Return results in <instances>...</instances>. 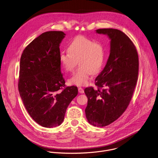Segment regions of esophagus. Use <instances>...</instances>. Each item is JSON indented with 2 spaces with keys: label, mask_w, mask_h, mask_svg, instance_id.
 Segmentation results:
<instances>
[{
  "label": "esophagus",
  "mask_w": 158,
  "mask_h": 158,
  "mask_svg": "<svg viewBox=\"0 0 158 158\" xmlns=\"http://www.w3.org/2000/svg\"><path fill=\"white\" fill-rule=\"evenodd\" d=\"M78 90H79V92L80 94H83L84 92V89L82 87H79L78 88Z\"/></svg>",
  "instance_id": "obj_1"
}]
</instances>
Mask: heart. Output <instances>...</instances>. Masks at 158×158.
I'll list each match as a JSON object with an SVG mask.
<instances>
[{"label": "heart", "mask_w": 158, "mask_h": 158, "mask_svg": "<svg viewBox=\"0 0 158 158\" xmlns=\"http://www.w3.org/2000/svg\"><path fill=\"white\" fill-rule=\"evenodd\" d=\"M68 52H61L59 59L64 69L72 71L77 63L81 68L69 79L70 84L84 86L89 83L90 76L98 73L106 63V51L102 43L83 35L75 37L69 43Z\"/></svg>", "instance_id": "1"}]
</instances>
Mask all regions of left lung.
<instances>
[{
	"label": "left lung",
	"instance_id": "1",
	"mask_svg": "<svg viewBox=\"0 0 158 158\" xmlns=\"http://www.w3.org/2000/svg\"><path fill=\"white\" fill-rule=\"evenodd\" d=\"M96 33L110 39V55L95 80L98 89L84 90L88 99L85 112L90 124L103 127L117 120L128 106L138 80L139 60L135 46L122 31L102 28Z\"/></svg>",
	"mask_w": 158,
	"mask_h": 158
}]
</instances>
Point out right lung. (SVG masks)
<instances>
[{
  "label": "right lung",
  "mask_w": 158,
  "mask_h": 158,
  "mask_svg": "<svg viewBox=\"0 0 158 158\" xmlns=\"http://www.w3.org/2000/svg\"><path fill=\"white\" fill-rule=\"evenodd\" d=\"M65 35L60 31L42 33L25 48L20 58V95L30 117L46 128L63 123L78 93L76 86L65 87L61 73L60 45Z\"/></svg>",
  "instance_id": "right-lung-1"
}]
</instances>
